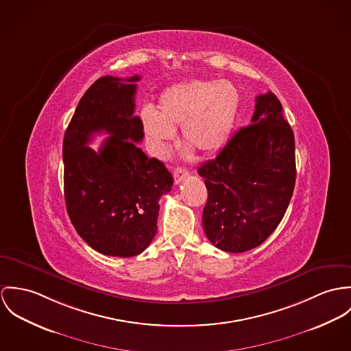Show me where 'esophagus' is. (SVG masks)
<instances>
[{"label": "esophagus", "mask_w": 351, "mask_h": 351, "mask_svg": "<svg viewBox=\"0 0 351 351\" xmlns=\"http://www.w3.org/2000/svg\"><path fill=\"white\" fill-rule=\"evenodd\" d=\"M187 176H189V171L184 169V168H179V167H178V168L173 171V179H175V183H176V184H179L180 182H183Z\"/></svg>", "instance_id": "34e87169"}]
</instances>
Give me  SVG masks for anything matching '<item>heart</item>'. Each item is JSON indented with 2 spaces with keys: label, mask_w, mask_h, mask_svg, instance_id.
<instances>
[{
  "label": "heart",
  "mask_w": 351,
  "mask_h": 351,
  "mask_svg": "<svg viewBox=\"0 0 351 351\" xmlns=\"http://www.w3.org/2000/svg\"><path fill=\"white\" fill-rule=\"evenodd\" d=\"M239 110V93L228 80H186L165 88L157 110L145 106L141 125L156 155L167 154L168 144L182 125V138L203 155L225 147Z\"/></svg>",
  "instance_id": "heart-1"
}]
</instances>
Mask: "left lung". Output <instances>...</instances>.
Segmentation results:
<instances>
[{
	"label": "left lung",
	"mask_w": 351,
	"mask_h": 351,
	"mask_svg": "<svg viewBox=\"0 0 351 351\" xmlns=\"http://www.w3.org/2000/svg\"><path fill=\"white\" fill-rule=\"evenodd\" d=\"M197 173L208 197L203 230L229 253L261 245L281 222L295 189V137L273 93L256 98L250 125L235 132Z\"/></svg>",
	"instance_id": "1"
}]
</instances>
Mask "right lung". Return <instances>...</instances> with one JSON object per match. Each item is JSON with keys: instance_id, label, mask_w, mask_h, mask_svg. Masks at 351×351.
<instances>
[{"instance_id": "add662e5", "label": "right lung", "mask_w": 351, "mask_h": 351, "mask_svg": "<svg viewBox=\"0 0 351 351\" xmlns=\"http://www.w3.org/2000/svg\"><path fill=\"white\" fill-rule=\"evenodd\" d=\"M138 75L102 77L79 101L63 140L64 199L77 233L94 250L114 257L144 252L157 230L158 200L173 179L137 147L144 137L134 113ZM110 137L95 153L86 144Z\"/></svg>"}]
</instances>
